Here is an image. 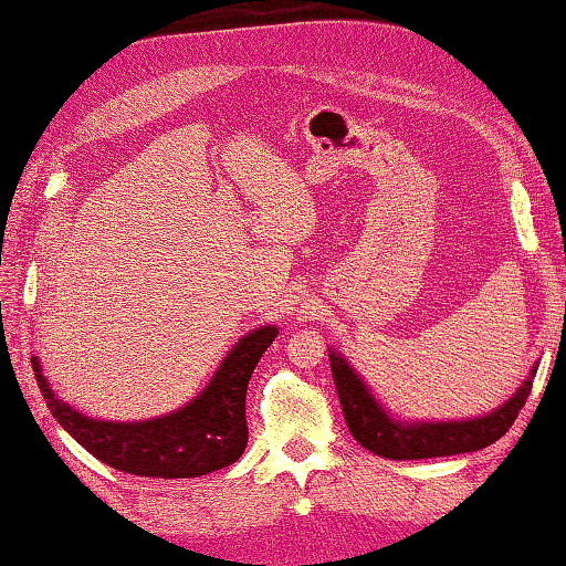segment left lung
Returning a JSON list of instances; mask_svg holds the SVG:
<instances>
[{
  "instance_id": "obj_1",
  "label": "left lung",
  "mask_w": 566,
  "mask_h": 566,
  "mask_svg": "<svg viewBox=\"0 0 566 566\" xmlns=\"http://www.w3.org/2000/svg\"><path fill=\"white\" fill-rule=\"evenodd\" d=\"M334 386H337L344 420L368 452L386 459H432L476 452L493 444L511 430L517 412L523 410L525 400L533 388L537 366L530 368V376L515 390L513 398L503 402L493 412L481 418L457 420V422H400L378 406L371 390L356 376L354 368L339 354H329Z\"/></svg>"
}]
</instances>
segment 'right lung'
<instances>
[{
	"label": "right lung",
	"mask_w": 566,
	"mask_h": 566,
	"mask_svg": "<svg viewBox=\"0 0 566 566\" xmlns=\"http://www.w3.org/2000/svg\"><path fill=\"white\" fill-rule=\"evenodd\" d=\"M275 334V327L249 332L224 356L198 398L164 418L144 422L92 420L53 394L36 356H31V366L53 418L92 457L136 476L192 479L234 464L244 454L249 442L247 386Z\"/></svg>",
	"instance_id": "right-lung-1"
}]
</instances>
